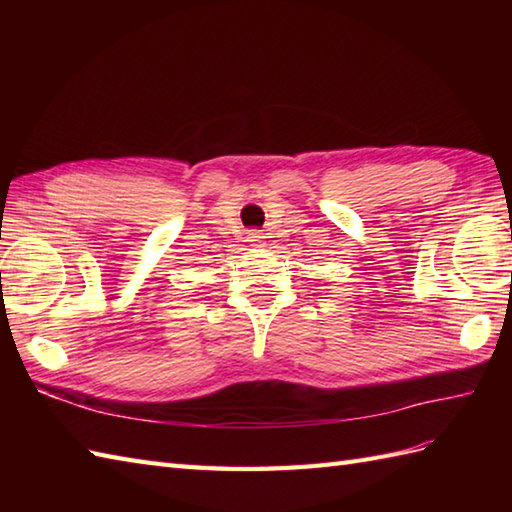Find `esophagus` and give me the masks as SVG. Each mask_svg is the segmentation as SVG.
Wrapping results in <instances>:
<instances>
[{
	"mask_svg": "<svg viewBox=\"0 0 512 512\" xmlns=\"http://www.w3.org/2000/svg\"><path fill=\"white\" fill-rule=\"evenodd\" d=\"M262 231H250L248 233V242H262Z\"/></svg>",
	"mask_w": 512,
	"mask_h": 512,
	"instance_id": "esophagus-1",
	"label": "esophagus"
}]
</instances>
